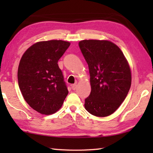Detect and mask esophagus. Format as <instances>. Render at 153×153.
I'll return each instance as SVG.
<instances>
[{
    "label": "esophagus",
    "mask_w": 153,
    "mask_h": 153,
    "mask_svg": "<svg viewBox=\"0 0 153 153\" xmlns=\"http://www.w3.org/2000/svg\"><path fill=\"white\" fill-rule=\"evenodd\" d=\"M76 88H77V84H74V85H72V86H71V88H72V90H75L76 89Z\"/></svg>",
    "instance_id": "1"
}]
</instances>
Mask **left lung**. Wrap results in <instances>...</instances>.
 Instances as JSON below:
<instances>
[{
  "mask_svg": "<svg viewBox=\"0 0 153 153\" xmlns=\"http://www.w3.org/2000/svg\"><path fill=\"white\" fill-rule=\"evenodd\" d=\"M79 46L88 65L91 85L85 108L97 117H107L117 109L130 88L128 63L121 49L110 41L84 40Z\"/></svg>",
  "mask_w": 153,
  "mask_h": 153,
  "instance_id": "8db88e82",
  "label": "left lung"
}]
</instances>
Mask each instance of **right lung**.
I'll return each mask as SVG.
<instances>
[{
	"label": "right lung",
	"mask_w": 153,
	"mask_h": 153,
	"mask_svg": "<svg viewBox=\"0 0 153 153\" xmlns=\"http://www.w3.org/2000/svg\"><path fill=\"white\" fill-rule=\"evenodd\" d=\"M69 45L63 40L38 42L21 59L17 72L19 89L27 104L41 114L56 113L68 94L58 61Z\"/></svg>",
	"instance_id": "add662e5"
}]
</instances>
